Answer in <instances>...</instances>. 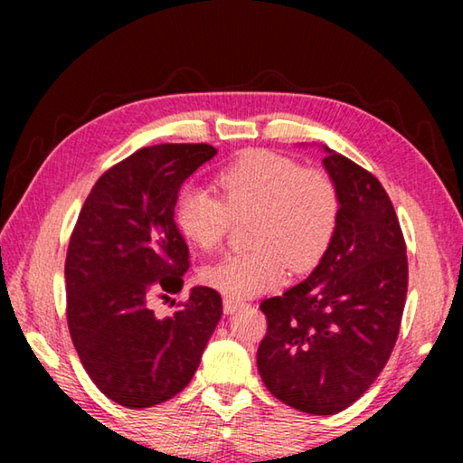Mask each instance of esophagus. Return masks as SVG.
<instances>
[{"instance_id":"obj_1","label":"esophagus","mask_w":463,"mask_h":463,"mask_svg":"<svg viewBox=\"0 0 463 463\" xmlns=\"http://www.w3.org/2000/svg\"><path fill=\"white\" fill-rule=\"evenodd\" d=\"M242 307L241 300H234V298L226 296L222 300V308H224V315H232V312H237Z\"/></svg>"}]
</instances>
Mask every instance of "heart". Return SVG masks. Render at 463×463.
Returning <instances> with one entry per match:
<instances>
[{
	"label": "heart",
	"instance_id": "b5f03b06",
	"mask_svg": "<svg viewBox=\"0 0 463 463\" xmlns=\"http://www.w3.org/2000/svg\"><path fill=\"white\" fill-rule=\"evenodd\" d=\"M221 198L187 187L175 202L179 232L202 250L222 245L232 218L255 214L250 253L226 255L202 269V281L229 298L276 288L286 268H317L331 247L341 198L331 175L271 151H247L216 175Z\"/></svg>",
	"mask_w": 463,
	"mask_h": 463
}]
</instances>
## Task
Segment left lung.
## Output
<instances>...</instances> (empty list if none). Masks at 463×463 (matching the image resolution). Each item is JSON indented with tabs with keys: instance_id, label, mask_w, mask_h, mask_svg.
<instances>
[{
	"instance_id": "1",
	"label": "left lung",
	"mask_w": 463,
	"mask_h": 463,
	"mask_svg": "<svg viewBox=\"0 0 463 463\" xmlns=\"http://www.w3.org/2000/svg\"><path fill=\"white\" fill-rule=\"evenodd\" d=\"M339 190L331 247L310 276L261 302L257 349L265 386L288 406L335 414L378 378L401 331L409 288L406 242L386 190L370 171L325 146Z\"/></svg>"
}]
</instances>
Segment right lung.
<instances>
[{
  "mask_svg": "<svg viewBox=\"0 0 463 463\" xmlns=\"http://www.w3.org/2000/svg\"><path fill=\"white\" fill-rule=\"evenodd\" d=\"M210 145H155L101 175L85 200L65 261L67 325L93 383L127 409L179 394L222 317L221 294L192 288L174 317L155 300L184 288L190 250L174 216L182 184Z\"/></svg>",
  "mask_w": 463,
  "mask_h": 463,
  "instance_id": "right-lung-1",
  "label": "right lung"
}]
</instances>
